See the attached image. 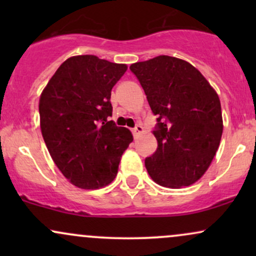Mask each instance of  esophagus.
I'll list each match as a JSON object with an SVG mask.
<instances>
[{
  "mask_svg": "<svg viewBox=\"0 0 256 256\" xmlns=\"http://www.w3.org/2000/svg\"><path fill=\"white\" fill-rule=\"evenodd\" d=\"M132 132H134V136H137L138 134H140V132H143V126L140 124H137L136 126H134V128H132Z\"/></svg>",
  "mask_w": 256,
  "mask_h": 256,
  "instance_id": "1",
  "label": "esophagus"
}]
</instances>
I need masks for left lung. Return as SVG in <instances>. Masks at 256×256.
<instances>
[{"label": "left lung", "mask_w": 256, "mask_h": 256, "mask_svg": "<svg viewBox=\"0 0 256 256\" xmlns=\"http://www.w3.org/2000/svg\"><path fill=\"white\" fill-rule=\"evenodd\" d=\"M131 72L156 116L158 148L146 158L152 180L180 188L198 180L212 162L222 134L216 92L192 64L160 55L132 64Z\"/></svg>", "instance_id": "8db88e82"}]
</instances>
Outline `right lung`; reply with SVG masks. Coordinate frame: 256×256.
<instances>
[{
    "label": "right lung",
    "mask_w": 256,
    "mask_h": 256,
    "mask_svg": "<svg viewBox=\"0 0 256 256\" xmlns=\"http://www.w3.org/2000/svg\"><path fill=\"white\" fill-rule=\"evenodd\" d=\"M128 70L95 55L67 58L40 98V130L62 174L82 189L113 182L131 132L110 120V92Z\"/></svg>",
    "instance_id": "add662e5"
}]
</instances>
